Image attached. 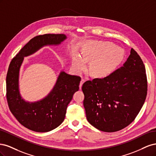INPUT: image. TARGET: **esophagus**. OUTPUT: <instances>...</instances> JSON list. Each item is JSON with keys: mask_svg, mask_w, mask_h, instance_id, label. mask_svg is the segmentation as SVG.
I'll return each instance as SVG.
<instances>
[{"mask_svg": "<svg viewBox=\"0 0 156 156\" xmlns=\"http://www.w3.org/2000/svg\"><path fill=\"white\" fill-rule=\"evenodd\" d=\"M85 82V79H81V83H80V85H79V88L81 89L82 88V85L83 84V83Z\"/></svg>", "mask_w": 156, "mask_h": 156, "instance_id": "esophagus-1", "label": "esophagus"}]
</instances>
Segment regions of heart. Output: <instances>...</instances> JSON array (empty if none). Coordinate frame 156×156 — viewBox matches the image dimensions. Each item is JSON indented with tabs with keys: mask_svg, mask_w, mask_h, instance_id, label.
<instances>
[{
	"mask_svg": "<svg viewBox=\"0 0 156 156\" xmlns=\"http://www.w3.org/2000/svg\"><path fill=\"white\" fill-rule=\"evenodd\" d=\"M81 55L75 53L72 56V66L77 72H81L86 62L92 61L90 71L96 77H106L119 66L124 58V51L111 42L90 41L83 47Z\"/></svg>",
	"mask_w": 156,
	"mask_h": 156,
	"instance_id": "b5f03b06",
	"label": "heart"
}]
</instances>
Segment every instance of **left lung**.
<instances>
[{"mask_svg":"<svg viewBox=\"0 0 156 156\" xmlns=\"http://www.w3.org/2000/svg\"><path fill=\"white\" fill-rule=\"evenodd\" d=\"M147 78L142 59L131 49L123 66L108 76L83 84L88 122L96 129L115 132L133 122L147 95Z\"/></svg>","mask_w":156,"mask_h":156,"instance_id":"obj_1","label":"left lung"}]
</instances>
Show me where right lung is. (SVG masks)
Returning a JSON list of instances; mask_svg holds the SVG:
<instances>
[{
  "label": "right lung",
  "mask_w": 156,
  "mask_h": 156,
  "mask_svg": "<svg viewBox=\"0 0 156 156\" xmlns=\"http://www.w3.org/2000/svg\"><path fill=\"white\" fill-rule=\"evenodd\" d=\"M66 36L47 34L33 37L12 60L6 76V98L13 115L21 124L36 132L55 129L65 119L68 105L79 90L81 77L61 72L53 90L44 99L28 102L21 98L19 89V74L25 56L48 45H59Z\"/></svg>",
  "instance_id": "add662e5"
}]
</instances>
